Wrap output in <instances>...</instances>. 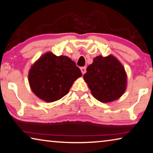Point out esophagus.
<instances>
[{"mask_svg": "<svg viewBox=\"0 0 153 153\" xmlns=\"http://www.w3.org/2000/svg\"><path fill=\"white\" fill-rule=\"evenodd\" d=\"M80 70H81V71H82V74H84L86 73V67H81L80 68Z\"/></svg>", "mask_w": 153, "mask_h": 153, "instance_id": "obj_1", "label": "esophagus"}]
</instances>
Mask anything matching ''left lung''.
Segmentation results:
<instances>
[{
  "instance_id": "obj_1",
  "label": "left lung",
  "mask_w": 153,
  "mask_h": 153,
  "mask_svg": "<svg viewBox=\"0 0 153 153\" xmlns=\"http://www.w3.org/2000/svg\"><path fill=\"white\" fill-rule=\"evenodd\" d=\"M86 71L83 76L84 81L93 96L101 102H112L119 99L127 89V73L113 55L96 56Z\"/></svg>"
}]
</instances>
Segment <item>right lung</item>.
Here are the masks:
<instances>
[{
    "label": "right lung",
    "mask_w": 153,
    "mask_h": 153,
    "mask_svg": "<svg viewBox=\"0 0 153 153\" xmlns=\"http://www.w3.org/2000/svg\"><path fill=\"white\" fill-rule=\"evenodd\" d=\"M81 76L80 69L70 58L48 52L31 66L28 79L33 93L51 103L66 95L74 81Z\"/></svg>",
    "instance_id": "1"
}]
</instances>
